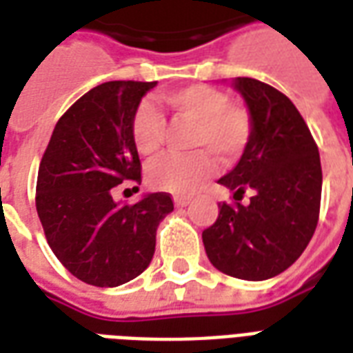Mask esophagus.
Segmentation results:
<instances>
[{
  "mask_svg": "<svg viewBox=\"0 0 353 353\" xmlns=\"http://www.w3.org/2000/svg\"><path fill=\"white\" fill-rule=\"evenodd\" d=\"M174 202H176L177 208H185V205H189V203H190V198L176 196V198H174Z\"/></svg>",
  "mask_w": 353,
  "mask_h": 353,
  "instance_id": "34e87169",
  "label": "esophagus"
}]
</instances>
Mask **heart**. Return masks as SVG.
Returning <instances> with one entry per match:
<instances>
[{
    "mask_svg": "<svg viewBox=\"0 0 353 353\" xmlns=\"http://www.w3.org/2000/svg\"><path fill=\"white\" fill-rule=\"evenodd\" d=\"M176 119L194 125L189 148L192 153H170L157 159L148 170L151 187L177 196H190L215 172V159L232 163L245 153L254 137V119L243 104L230 103L219 88L196 83L163 97ZM130 137L140 155L159 151L164 137V119L148 101L137 106L130 119Z\"/></svg>",
    "mask_w": 353,
    "mask_h": 353,
    "instance_id": "b5f03b06",
    "label": "heart"
}]
</instances>
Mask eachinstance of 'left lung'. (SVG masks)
<instances>
[{
	"label": "left lung",
	"mask_w": 353,
	"mask_h": 353,
	"mask_svg": "<svg viewBox=\"0 0 353 353\" xmlns=\"http://www.w3.org/2000/svg\"><path fill=\"white\" fill-rule=\"evenodd\" d=\"M236 90L254 119V137L219 183L249 205L219 203L202 232L210 262L226 275L265 281L288 270L314 234L322 200V164L309 127L288 97L270 83L237 78Z\"/></svg>",
	"instance_id": "left-lung-1"
}]
</instances>
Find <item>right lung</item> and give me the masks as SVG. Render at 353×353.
I'll return each instance as SVG.
<instances>
[{"instance_id": "add662e5", "label": "right lung", "mask_w": 353, "mask_h": 353, "mask_svg": "<svg viewBox=\"0 0 353 353\" xmlns=\"http://www.w3.org/2000/svg\"><path fill=\"white\" fill-rule=\"evenodd\" d=\"M157 82L97 85L59 117L39 164V219L52 252L82 283L114 288L150 265L157 226L174 210L168 192L116 203L112 190L140 183L130 119ZM138 189V187H137Z\"/></svg>"}]
</instances>
